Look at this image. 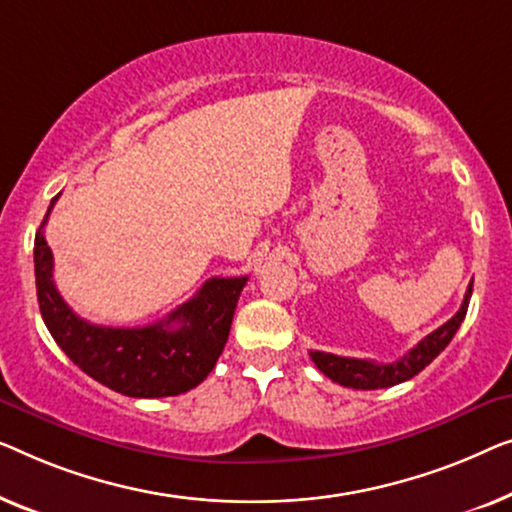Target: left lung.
Wrapping results in <instances>:
<instances>
[{
  "instance_id": "8db88e82",
  "label": "left lung",
  "mask_w": 512,
  "mask_h": 512,
  "mask_svg": "<svg viewBox=\"0 0 512 512\" xmlns=\"http://www.w3.org/2000/svg\"><path fill=\"white\" fill-rule=\"evenodd\" d=\"M471 292H473V280L469 290L464 294V301L462 306H459V311L452 315L445 325H441L436 331H431L429 336H424L413 350H408V355H403L401 359H397V362L380 364V362H371V359L338 357V355H331V352H320V350L311 352V359L329 380H334V383L343 387H352V390H383V387L406 383V380L417 376L424 366L434 362V359L445 350V345L452 341V336L457 334L459 325H462L466 318V311H469Z\"/></svg>"
}]
</instances>
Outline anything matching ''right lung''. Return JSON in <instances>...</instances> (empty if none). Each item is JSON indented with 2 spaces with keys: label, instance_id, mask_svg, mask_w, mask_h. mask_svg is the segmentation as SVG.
<instances>
[{
  "label": "right lung",
  "instance_id": "right-lung-1",
  "mask_svg": "<svg viewBox=\"0 0 512 512\" xmlns=\"http://www.w3.org/2000/svg\"><path fill=\"white\" fill-rule=\"evenodd\" d=\"M57 197L50 201L34 239V276L41 318L55 343L78 369L125 397H176L197 387L222 355L248 276L206 280L190 301L155 325H90L71 311L53 280V253L43 227Z\"/></svg>",
  "mask_w": 512,
  "mask_h": 512
}]
</instances>
